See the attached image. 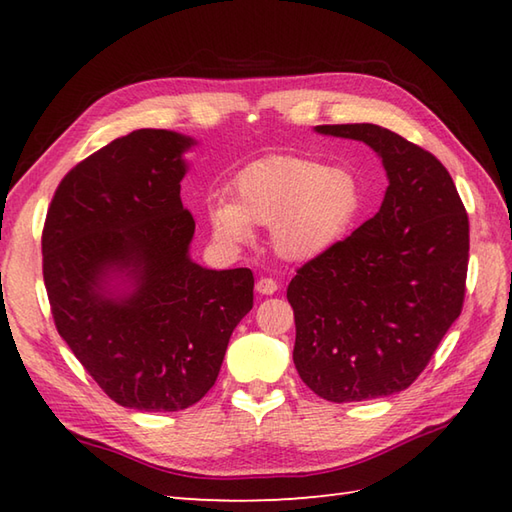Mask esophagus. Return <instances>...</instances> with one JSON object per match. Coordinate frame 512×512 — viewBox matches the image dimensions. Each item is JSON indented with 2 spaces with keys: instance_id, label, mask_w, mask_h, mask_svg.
Returning <instances> with one entry per match:
<instances>
[{
  "instance_id": "1",
  "label": "esophagus",
  "mask_w": 512,
  "mask_h": 512,
  "mask_svg": "<svg viewBox=\"0 0 512 512\" xmlns=\"http://www.w3.org/2000/svg\"><path fill=\"white\" fill-rule=\"evenodd\" d=\"M277 281L275 279H270V277H262V279H257V284H255V290L259 292V295H275L277 292Z\"/></svg>"
}]
</instances>
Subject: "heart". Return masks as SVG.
<instances>
[{
    "instance_id": "b5f03b06",
    "label": "heart",
    "mask_w": 512,
    "mask_h": 512,
    "mask_svg": "<svg viewBox=\"0 0 512 512\" xmlns=\"http://www.w3.org/2000/svg\"><path fill=\"white\" fill-rule=\"evenodd\" d=\"M228 198L206 206L215 242L246 246L253 242V226H266L275 253L297 264L328 255L365 209L363 184L352 169L297 156L250 162L233 178Z\"/></svg>"
}]
</instances>
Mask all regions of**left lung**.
<instances>
[{"label": "left lung", "instance_id": "1", "mask_svg": "<svg viewBox=\"0 0 512 512\" xmlns=\"http://www.w3.org/2000/svg\"><path fill=\"white\" fill-rule=\"evenodd\" d=\"M383 160L380 211L288 286L303 383L330 402L407 389L460 317L469 266V215L442 162L372 123L317 125Z\"/></svg>", "mask_w": 512, "mask_h": 512}]
</instances>
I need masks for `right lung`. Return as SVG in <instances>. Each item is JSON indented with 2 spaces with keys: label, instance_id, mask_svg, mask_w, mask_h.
I'll list each match as a JSON object with an SVG mask.
<instances>
[{
  "label": "right lung",
  "instance_id": "obj_1",
  "mask_svg": "<svg viewBox=\"0 0 512 512\" xmlns=\"http://www.w3.org/2000/svg\"><path fill=\"white\" fill-rule=\"evenodd\" d=\"M195 140L136 129L61 180L43 226V281L61 339L114 402L180 411L215 385L253 308L248 268L209 270L180 200Z\"/></svg>",
  "mask_w": 512,
  "mask_h": 512
}]
</instances>
